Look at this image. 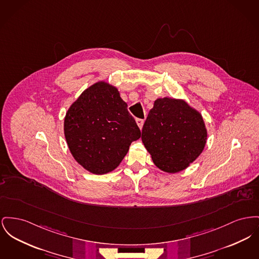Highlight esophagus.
I'll use <instances>...</instances> for the list:
<instances>
[{
    "label": "esophagus",
    "mask_w": 259,
    "mask_h": 259,
    "mask_svg": "<svg viewBox=\"0 0 259 259\" xmlns=\"http://www.w3.org/2000/svg\"><path fill=\"white\" fill-rule=\"evenodd\" d=\"M144 119H141V118H137L136 119V122H137L138 126H139V128L140 129H142V127H143V125H144Z\"/></svg>",
    "instance_id": "esophagus-1"
}]
</instances>
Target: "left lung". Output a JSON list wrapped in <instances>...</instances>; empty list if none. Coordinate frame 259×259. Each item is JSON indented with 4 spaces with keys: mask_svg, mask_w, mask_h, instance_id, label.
I'll return each instance as SVG.
<instances>
[{
    "mask_svg": "<svg viewBox=\"0 0 259 259\" xmlns=\"http://www.w3.org/2000/svg\"><path fill=\"white\" fill-rule=\"evenodd\" d=\"M207 132L196 109L182 100L157 99L142 129L153 163L168 173L188 167L201 153Z\"/></svg>",
    "mask_w": 259,
    "mask_h": 259,
    "instance_id": "left-lung-1",
    "label": "left lung"
}]
</instances>
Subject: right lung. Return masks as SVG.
I'll list each match as a JSON object with an SVG mask.
<instances>
[{"label":"right lung","instance_id":"right-lung-1","mask_svg":"<svg viewBox=\"0 0 259 259\" xmlns=\"http://www.w3.org/2000/svg\"><path fill=\"white\" fill-rule=\"evenodd\" d=\"M64 136L80 165L94 174H106L119 165L141 131L118 90L102 81L69 107Z\"/></svg>","mask_w":259,"mask_h":259}]
</instances>
